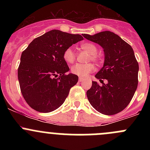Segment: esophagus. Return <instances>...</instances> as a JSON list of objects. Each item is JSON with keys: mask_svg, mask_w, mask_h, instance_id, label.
<instances>
[{"mask_svg": "<svg viewBox=\"0 0 150 150\" xmlns=\"http://www.w3.org/2000/svg\"><path fill=\"white\" fill-rule=\"evenodd\" d=\"M84 81V79L83 78H79V82H83V81Z\"/></svg>", "mask_w": 150, "mask_h": 150, "instance_id": "34e87169", "label": "esophagus"}]
</instances>
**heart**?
I'll list each match as a JSON object with an SVG mask.
<instances>
[{
    "mask_svg": "<svg viewBox=\"0 0 150 150\" xmlns=\"http://www.w3.org/2000/svg\"><path fill=\"white\" fill-rule=\"evenodd\" d=\"M81 48L85 50L87 52L91 54V59L95 62H99V59L96 56L97 54L98 48L94 44L91 43H85L81 45ZM75 52L72 48H68L64 51V54H63V58L64 60L67 64H72L75 60ZM94 69V67L91 63L86 64H75L71 67V72L74 75H78L80 78H86L90 73H91Z\"/></svg>",
    "mask_w": 150,
    "mask_h": 150,
    "instance_id": "obj_1",
    "label": "heart"
}]
</instances>
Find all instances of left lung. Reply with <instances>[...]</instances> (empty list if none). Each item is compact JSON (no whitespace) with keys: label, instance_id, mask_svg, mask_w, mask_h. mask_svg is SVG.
<instances>
[{"label":"left lung","instance_id":"8db88e82","mask_svg":"<svg viewBox=\"0 0 150 150\" xmlns=\"http://www.w3.org/2000/svg\"><path fill=\"white\" fill-rule=\"evenodd\" d=\"M83 36L102 46L104 53V65L95 75L102 86L92 81L91 88L86 92L88 99L99 112L107 115L117 114L128 105L138 86L139 64L134 50L110 31Z\"/></svg>","mask_w":150,"mask_h":150}]
</instances>
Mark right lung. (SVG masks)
Listing matches in <instances>:
<instances>
[{"mask_svg":"<svg viewBox=\"0 0 150 150\" xmlns=\"http://www.w3.org/2000/svg\"><path fill=\"white\" fill-rule=\"evenodd\" d=\"M83 39L81 35L53 30L34 39L22 53L18 80L22 96L30 107L46 113L64 103L78 77L67 75L69 68L63 54Z\"/></svg>","mask_w":150,"mask_h":150,"instance_id":"right-lung-1","label":"right lung"}]
</instances>
